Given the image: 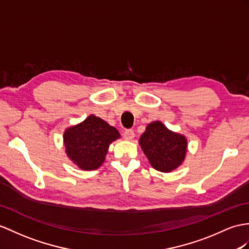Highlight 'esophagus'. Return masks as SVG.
I'll return each mask as SVG.
<instances>
[{
	"mask_svg": "<svg viewBox=\"0 0 249 249\" xmlns=\"http://www.w3.org/2000/svg\"><path fill=\"white\" fill-rule=\"evenodd\" d=\"M134 136H135V133L132 129L125 130L124 132V139H126V141H132V139L134 138Z\"/></svg>",
	"mask_w": 249,
	"mask_h": 249,
	"instance_id": "esophagus-1",
	"label": "esophagus"
}]
</instances>
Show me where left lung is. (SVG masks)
I'll return each mask as SVG.
<instances>
[{
    "label": "left lung",
    "mask_w": 249,
    "mask_h": 249,
    "mask_svg": "<svg viewBox=\"0 0 249 249\" xmlns=\"http://www.w3.org/2000/svg\"><path fill=\"white\" fill-rule=\"evenodd\" d=\"M139 143L151 166L161 172L174 170L185 159L186 138L169 131L160 121H154L147 126Z\"/></svg>",
    "instance_id": "left-lung-1"
}]
</instances>
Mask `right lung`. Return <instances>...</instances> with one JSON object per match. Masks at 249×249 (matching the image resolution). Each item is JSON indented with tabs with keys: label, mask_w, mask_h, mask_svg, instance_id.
Here are the masks:
<instances>
[{
	"label": "right lung",
	"mask_w": 249,
	"mask_h": 249,
	"mask_svg": "<svg viewBox=\"0 0 249 249\" xmlns=\"http://www.w3.org/2000/svg\"><path fill=\"white\" fill-rule=\"evenodd\" d=\"M119 132L105 120L90 115L64 133L66 154L82 170H95L106 159L110 143Z\"/></svg>",
	"instance_id": "1"
}]
</instances>
